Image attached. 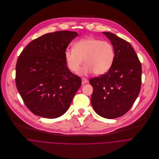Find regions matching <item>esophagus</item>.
Instances as JSON below:
<instances>
[{
    "instance_id": "esophagus-1",
    "label": "esophagus",
    "mask_w": 159,
    "mask_h": 159,
    "mask_svg": "<svg viewBox=\"0 0 159 159\" xmlns=\"http://www.w3.org/2000/svg\"><path fill=\"white\" fill-rule=\"evenodd\" d=\"M82 83L83 84H85V83H87L88 82V80L86 78H82Z\"/></svg>"
}]
</instances>
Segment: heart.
<instances>
[{
	"instance_id": "heart-1",
	"label": "heart",
	"mask_w": 159,
	"mask_h": 159,
	"mask_svg": "<svg viewBox=\"0 0 159 159\" xmlns=\"http://www.w3.org/2000/svg\"><path fill=\"white\" fill-rule=\"evenodd\" d=\"M65 57L71 71L77 72L84 59L85 65L79 73L84 75L93 72L94 75L100 76L107 73L112 67L115 51L110 42L88 37L76 41L73 49H67Z\"/></svg>"
}]
</instances>
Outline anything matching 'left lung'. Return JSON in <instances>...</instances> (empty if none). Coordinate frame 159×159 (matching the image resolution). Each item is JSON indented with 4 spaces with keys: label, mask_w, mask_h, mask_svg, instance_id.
I'll return each mask as SVG.
<instances>
[{
    "label": "left lung",
    "mask_w": 159,
    "mask_h": 159,
    "mask_svg": "<svg viewBox=\"0 0 159 159\" xmlns=\"http://www.w3.org/2000/svg\"><path fill=\"white\" fill-rule=\"evenodd\" d=\"M111 41L115 58L105 74L91 78L93 88L91 102L100 116L108 119L120 117L128 112L139 96L142 84V65L126 41L108 32H103Z\"/></svg>",
    "instance_id": "8db88e82"
}]
</instances>
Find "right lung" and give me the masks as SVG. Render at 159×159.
<instances>
[{
	"label": "right lung",
	"mask_w": 159,
	"mask_h": 159,
	"mask_svg": "<svg viewBox=\"0 0 159 159\" xmlns=\"http://www.w3.org/2000/svg\"><path fill=\"white\" fill-rule=\"evenodd\" d=\"M78 35L68 30L46 34L30 42L19 56L17 89L34 115L56 118L69 108L81 80L68 69L65 52Z\"/></svg>",
	"instance_id": "obj_1"
}]
</instances>
